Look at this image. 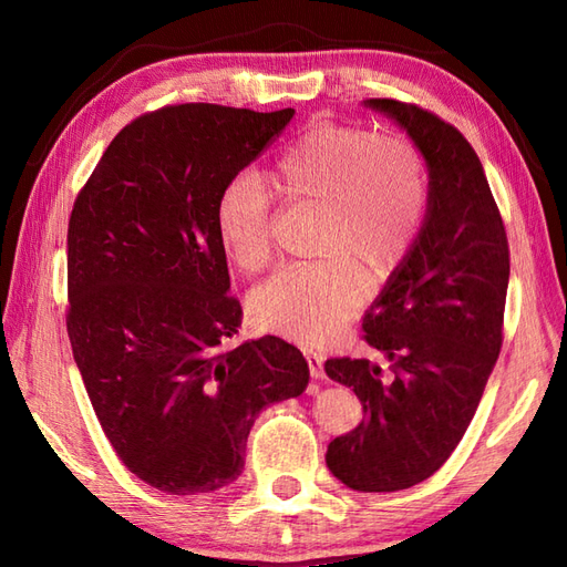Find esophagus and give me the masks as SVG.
<instances>
[{"mask_svg":"<svg viewBox=\"0 0 567 567\" xmlns=\"http://www.w3.org/2000/svg\"><path fill=\"white\" fill-rule=\"evenodd\" d=\"M305 355H307L309 375L315 378V380H319V378L323 375V355H319V353H311V351H307Z\"/></svg>","mask_w":567,"mask_h":567,"instance_id":"obj_1","label":"esophagus"}]
</instances>
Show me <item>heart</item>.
Segmentation results:
<instances>
[{
	"instance_id": "heart-1",
	"label": "heart",
	"mask_w": 567,
	"mask_h": 567,
	"mask_svg": "<svg viewBox=\"0 0 567 567\" xmlns=\"http://www.w3.org/2000/svg\"><path fill=\"white\" fill-rule=\"evenodd\" d=\"M268 184L282 202L317 204L319 260L275 272L252 292L260 331L317 346L339 331L363 297V277L382 280L412 248L429 204L426 165L402 136L321 122L277 155ZM270 190L258 175L228 179L214 207L216 238L236 268L260 272L270 260Z\"/></svg>"
}]
</instances>
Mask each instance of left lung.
<instances>
[{
    "instance_id": "1",
    "label": "left lung",
    "mask_w": 567,
    "mask_h": 567,
    "mask_svg": "<svg viewBox=\"0 0 567 567\" xmlns=\"http://www.w3.org/2000/svg\"><path fill=\"white\" fill-rule=\"evenodd\" d=\"M400 124L429 167L424 226L363 319V339L390 360L331 358L363 421L333 439L327 465L346 487L396 492L449 461L483 400L502 348L509 244L477 153L416 104L368 100Z\"/></svg>"
}]
</instances>
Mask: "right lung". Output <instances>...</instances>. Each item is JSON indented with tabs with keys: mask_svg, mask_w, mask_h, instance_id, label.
Returning a JSON list of instances; mask_svg holds the SVG:
<instances>
[{
	"mask_svg": "<svg viewBox=\"0 0 567 567\" xmlns=\"http://www.w3.org/2000/svg\"><path fill=\"white\" fill-rule=\"evenodd\" d=\"M295 110L173 104L124 126L68 224V336L104 436L167 495L240 475L252 421L307 390L292 343L240 327L216 238L219 192L270 146Z\"/></svg>",
	"mask_w": 567,
	"mask_h": 567,
	"instance_id": "obj_1",
	"label": "right lung"
}]
</instances>
